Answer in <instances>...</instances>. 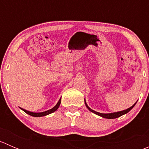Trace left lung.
<instances>
[{"label": "left lung", "mask_w": 149, "mask_h": 149, "mask_svg": "<svg viewBox=\"0 0 149 149\" xmlns=\"http://www.w3.org/2000/svg\"><path fill=\"white\" fill-rule=\"evenodd\" d=\"M84 102H85V104H86V107L88 109V110L91 111V112H93V113L96 114V115H99V116L102 117V118H107V119H115V118H119V117L122 116V115H125V114L127 113L128 112H130V110H131L133 108V107L136 105V104L137 103V102H136V103L134 104L133 105L132 107H130L127 108V109H125V110H123V111H120V112H112V113H100V112H96V111L93 110V109H91V108L89 107L87 105L86 102V100H84Z\"/></svg>", "instance_id": "left-lung-1"}]
</instances>
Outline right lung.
I'll use <instances>...</instances> for the list:
<instances>
[{"label":"right lung","mask_w":149,"mask_h":149,"mask_svg":"<svg viewBox=\"0 0 149 149\" xmlns=\"http://www.w3.org/2000/svg\"><path fill=\"white\" fill-rule=\"evenodd\" d=\"M61 102V98L60 99L59 101H58V102L56 104V105H55V106L53 108L49 109V110H47V111H45V112H30V111L26 110V109H22V108H21V107H20V109H22L24 112H25L26 114H28V115H31V116H33V117H43V116H46V115H49V114L52 113V112H54L55 111H56L57 109H58V107H60Z\"/></svg>","instance_id":"1"}]
</instances>
